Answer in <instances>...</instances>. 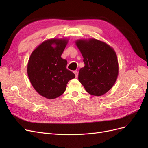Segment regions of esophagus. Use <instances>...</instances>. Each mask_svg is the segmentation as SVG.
<instances>
[{"label": "esophagus", "instance_id": "1", "mask_svg": "<svg viewBox=\"0 0 148 148\" xmlns=\"http://www.w3.org/2000/svg\"><path fill=\"white\" fill-rule=\"evenodd\" d=\"M73 73H75V77H76V78H77V77H78V71H73Z\"/></svg>", "mask_w": 148, "mask_h": 148}]
</instances>
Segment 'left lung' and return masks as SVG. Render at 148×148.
Here are the masks:
<instances>
[{
    "mask_svg": "<svg viewBox=\"0 0 148 148\" xmlns=\"http://www.w3.org/2000/svg\"><path fill=\"white\" fill-rule=\"evenodd\" d=\"M75 44L84 64L79 71V82L90 95H104L112 88L119 75L117 57L114 49L93 38L78 39Z\"/></svg>",
    "mask_w": 148,
    "mask_h": 148,
    "instance_id": "left-lung-1",
    "label": "left lung"
}]
</instances>
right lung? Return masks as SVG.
<instances>
[{"label": "right lung", "mask_w": 148, "mask_h": 148, "mask_svg": "<svg viewBox=\"0 0 148 148\" xmlns=\"http://www.w3.org/2000/svg\"><path fill=\"white\" fill-rule=\"evenodd\" d=\"M69 39L46 40L31 53L27 65L29 81L40 95L53 99L61 96L66 84L75 78L66 66L67 61L61 57Z\"/></svg>", "instance_id": "add662e5"}]
</instances>
